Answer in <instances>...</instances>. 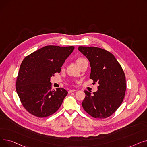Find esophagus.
<instances>
[{"label":"esophagus","mask_w":147,"mask_h":147,"mask_svg":"<svg viewBox=\"0 0 147 147\" xmlns=\"http://www.w3.org/2000/svg\"><path fill=\"white\" fill-rule=\"evenodd\" d=\"M75 91H76V89H70L69 90H68V94H71V93H72V92H75Z\"/></svg>","instance_id":"34e87169"}]
</instances>
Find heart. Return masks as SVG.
Wrapping results in <instances>:
<instances>
[{
    "instance_id": "1",
    "label": "heart",
    "mask_w": 147,
    "mask_h": 147,
    "mask_svg": "<svg viewBox=\"0 0 147 147\" xmlns=\"http://www.w3.org/2000/svg\"><path fill=\"white\" fill-rule=\"evenodd\" d=\"M85 59L84 58H82V57H80V58H78L77 59V60H76V63H77V64H79V63H80V62H82V61H83V60H84Z\"/></svg>"
}]
</instances>
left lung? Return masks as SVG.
Listing matches in <instances>:
<instances>
[{
  "label": "left lung",
  "instance_id": "8db88e82",
  "mask_svg": "<svg viewBox=\"0 0 147 147\" xmlns=\"http://www.w3.org/2000/svg\"><path fill=\"white\" fill-rule=\"evenodd\" d=\"M90 62V79L98 82V90L93 94L84 90L86 96L82 103L83 109L92 117H110L121 104L126 89L125 74L111 53L94 46H79Z\"/></svg>",
  "mask_w": 147,
  "mask_h": 147
}]
</instances>
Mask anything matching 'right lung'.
<instances>
[{
  "instance_id": "right-lung-1",
  "label": "right lung",
  "mask_w": 147,
  "mask_h": 147,
  "mask_svg": "<svg viewBox=\"0 0 147 147\" xmlns=\"http://www.w3.org/2000/svg\"><path fill=\"white\" fill-rule=\"evenodd\" d=\"M74 49L46 46L23 59L16 82V90L22 105L31 114L46 117L55 113L68 92L63 88L51 89L50 79L60 73L65 59Z\"/></svg>"
}]
</instances>
